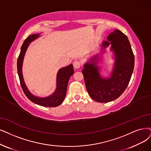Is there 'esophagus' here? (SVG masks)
Instances as JSON below:
<instances>
[{"label":"esophagus","instance_id":"obj_1","mask_svg":"<svg viewBox=\"0 0 151 151\" xmlns=\"http://www.w3.org/2000/svg\"><path fill=\"white\" fill-rule=\"evenodd\" d=\"M73 66L75 69H79L81 67V63L78 61H75L73 62Z\"/></svg>","mask_w":151,"mask_h":151}]
</instances>
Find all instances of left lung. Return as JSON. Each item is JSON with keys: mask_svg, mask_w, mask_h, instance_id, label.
<instances>
[{"mask_svg": "<svg viewBox=\"0 0 151 151\" xmlns=\"http://www.w3.org/2000/svg\"><path fill=\"white\" fill-rule=\"evenodd\" d=\"M102 43V49L111 44L115 57L114 68L110 78H103L96 65L98 56L90 58L83 65L82 74L86 87L93 100L106 103L118 99L127 88L133 72L134 56L128 38L119 29H115Z\"/></svg>", "mask_w": 151, "mask_h": 151, "instance_id": "1", "label": "left lung"}]
</instances>
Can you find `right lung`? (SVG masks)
I'll list each match as a JSON object with an SVG mask.
<instances>
[{
  "mask_svg": "<svg viewBox=\"0 0 151 151\" xmlns=\"http://www.w3.org/2000/svg\"><path fill=\"white\" fill-rule=\"evenodd\" d=\"M40 34H34L29 35L24 41L21 47L20 53L17 60V70L19 74L21 87L24 93L27 97L33 103L46 107H56L61 105L65 98L67 92L68 84L70 77L73 75L74 69L72 64H70L65 68L59 69L57 74V87L55 93L51 96L45 98H40L32 94L28 90L22 75V64L26 51L29 46V43L40 37Z\"/></svg>",
  "mask_w": 151,
  "mask_h": 151,
  "instance_id": "1",
  "label": "right lung"
}]
</instances>
